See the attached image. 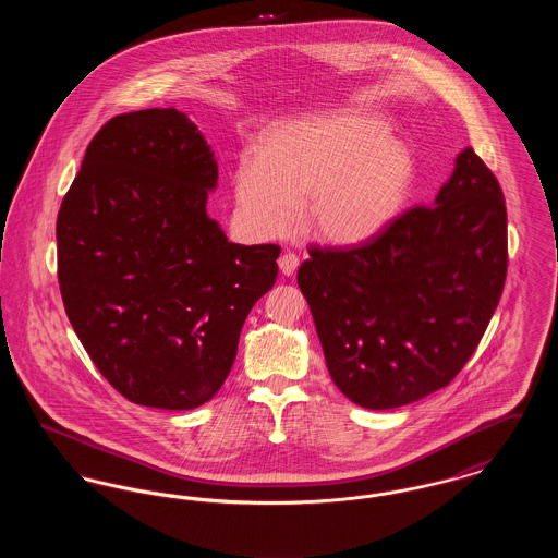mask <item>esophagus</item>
I'll use <instances>...</instances> for the list:
<instances>
[{"label": "esophagus", "mask_w": 558, "mask_h": 558, "mask_svg": "<svg viewBox=\"0 0 558 558\" xmlns=\"http://www.w3.org/2000/svg\"><path fill=\"white\" fill-rule=\"evenodd\" d=\"M278 266H280V271H282L284 276H292V274L296 271V267H299V257L289 251V253H284V255L278 259Z\"/></svg>", "instance_id": "34e87169"}]
</instances>
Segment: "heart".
<instances>
[{"label": "heart", "instance_id": "b5f03b06", "mask_svg": "<svg viewBox=\"0 0 558 558\" xmlns=\"http://www.w3.org/2000/svg\"><path fill=\"white\" fill-rule=\"evenodd\" d=\"M380 121L324 112L267 130L259 157L234 171L239 211L253 228L287 234L303 203L310 232L328 242H360L398 211L412 162Z\"/></svg>", "mask_w": 558, "mask_h": 558}]
</instances>
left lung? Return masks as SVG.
I'll list each match as a JSON object with an SVG mask.
<instances>
[{
	"label": "left lung",
	"mask_w": 558,
	"mask_h": 558,
	"mask_svg": "<svg viewBox=\"0 0 558 558\" xmlns=\"http://www.w3.org/2000/svg\"><path fill=\"white\" fill-rule=\"evenodd\" d=\"M307 253L296 282L335 385L362 408H399L448 387L485 335L508 267L505 194L469 146L435 205Z\"/></svg>",
	"instance_id": "left-lung-1"
}]
</instances>
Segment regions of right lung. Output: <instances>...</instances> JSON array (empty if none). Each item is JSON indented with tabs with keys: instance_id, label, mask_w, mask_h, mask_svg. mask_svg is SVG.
<instances>
[{
	"instance_id": "right-lung-1",
	"label": "right lung",
	"mask_w": 558,
	"mask_h": 558,
	"mask_svg": "<svg viewBox=\"0 0 558 558\" xmlns=\"http://www.w3.org/2000/svg\"><path fill=\"white\" fill-rule=\"evenodd\" d=\"M217 162L184 112L117 114L87 144L56 219L58 284L94 366L140 405L219 391L278 244L226 239L205 211Z\"/></svg>"
}]
</instances>
